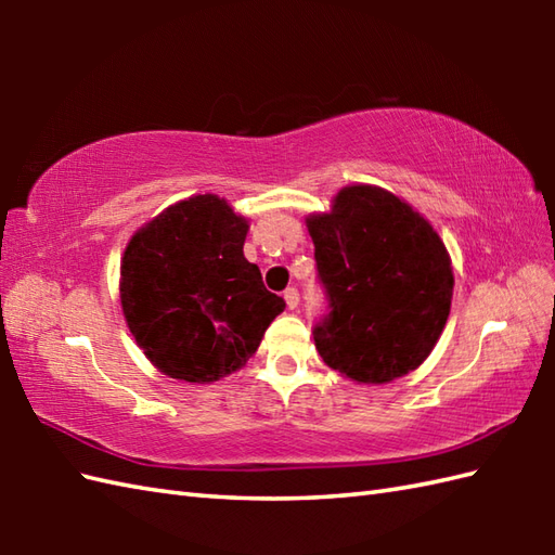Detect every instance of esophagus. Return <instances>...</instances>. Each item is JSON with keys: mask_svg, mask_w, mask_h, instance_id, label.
I'll use <instances>...</instances> for the list:
<instances>
[{"mask_svg": "<svg viewBox=\"0 0 555 555\" xmlns=\"http://www.w3.org/2000/svg\"><path fill=\"white\" fill-rule=\"evenodd\" d=\"M284 300H286V305H288V310H296L298 305H300V293H298V288H286V291H284Z\"/></svg>", "mask_w": 555, "mask_h": 555, "instance_id": "esophagus-1", "label": "esophagus"}]
</instances>
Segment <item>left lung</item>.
Listing matches in <instances>:
<instances>
[{"label":"left lung","instance_id":"1","mask_svg":"<svg viewBox=\"0 0 555 555\" xmlns=\"http://www.w3.org/2000/svg\"><path fill=\"white\" fill-rule=\"evenodd\" d=\"M328 317L314 346L356 384H388L429 358L453 300V267L431 223L370 183L340 188L308 219Z\"/></svg>","mask_w":555,"mask_h":555}]
</instances>
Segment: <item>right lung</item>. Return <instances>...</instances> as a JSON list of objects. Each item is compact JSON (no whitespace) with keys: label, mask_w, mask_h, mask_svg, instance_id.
I'll return each mask as SVG.
<instances>
[{"label":"right lung","mask_w":555,"mask_h":555,"mask_svg":"<svg viewBox=\"0 0 555 555\" xmlns=\"http://www.w3.org/2000/svg\"><path fill=\"white\" fill-rule=\"evenodd\" d=\"M250 221L219 195H193L143 223L121 257L119 296L138 348L171 379L219 382L255 356L286 302L243 243Z\"/></svg>","instance_id":"obj_1"}]
</instances>
